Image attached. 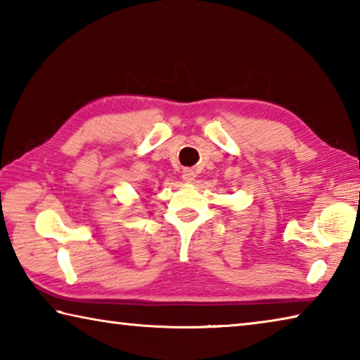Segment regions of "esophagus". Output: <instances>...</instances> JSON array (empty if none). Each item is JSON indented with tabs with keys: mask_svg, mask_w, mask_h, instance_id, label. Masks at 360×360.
<instances>
[{
	"mask_svg": "<svg viewBox=\"0 0 360 360\" xmlns=\"http://www.w3.org/2000/svg\"><path fill=\"white\" fill-rule=\"evenodd\" d=\"M182 179L187 181V182H192L195 181V172L191 168H186L184 172H182Z\"/></svg>",
	"mask_w": 360,
	"mask_h": 360,
	"instance_id": "esophagus-1",
	"label": "esophagus"
}]
</instances>
